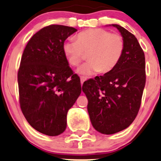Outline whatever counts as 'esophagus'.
<instances>
[{
    "mask_svg": "<svg viewBox=\"0 0 161 161\" xmlns=\"http://www.w3.org/2000/svg\"><path fill=\"white\" fill-rule=\"evenodd\" d=\"M80 80H81V84H83V82H85V81H86V78H85V77H83V76H82V77H81V78H80Z\"/></svg>",
    "mask_w": 161,
    "mask_h": 161,
    "instance_id": "obj_1",
    "label": "esophagus"
}]
</instances>
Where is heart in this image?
<instances>
[{
    "mask_svg": "<svg viewBox=\"0 0 161 161\" xmlns=\"http://www.w3.org/2000/svg\"><path fill=\"white\" fill-rule=\"evenodd\" d=\"M77 40H67L63 51L69 65L76 66L88 53V62L78 73L90 75L99 72L108 73L117 66L125 49L123 36L104 29H89L79 32Z\"/></svg>",
    "mask_w": 161,
    "mask_h": 161,
    "instance_id": "1",
    "label": "heart"
}]
</instances>
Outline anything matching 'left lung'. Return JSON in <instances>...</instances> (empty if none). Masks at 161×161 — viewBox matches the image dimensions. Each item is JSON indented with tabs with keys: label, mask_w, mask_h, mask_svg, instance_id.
<instances>
[{
	"label": "left lung",
	"mask_w": 161,
	"mask_h": 161,
	"mask_svg": "<svg viewBox=\"0 0 161 161\" xmlns=\"http://www.w3.org/2000/svg\"><path fill=\"white\" fill-rule=\"evenodd\" d=\"M112 25L124 39L123 56L112 71L82 85L92 124L106 135L120 132L132 124L141 106L146 80L145 53L137 38L120 25Z\"/></svg>",
	"instance_id": "1"
}]
</instances>
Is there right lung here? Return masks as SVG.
Returning <instances> with one entry per match:
<instances>
[{
	"mask_svg": "<svg viewBox=\"0 0 161 161\" xmlns=\"http://www.w3.org/2000/svg\"><path fill=\"white\" fill-rule=\"evenodd\" d=\"M76 29L44 27L25 46L18 70L19 104L28 123L49 136L63 133L66 115L80 95V79L69 67L63 45Z\"/></svg>",
	"mask_w": 161,
	"mask_h": 161,
	"instance_id": "1",
	"label": "right lung"
}]
</instances>
